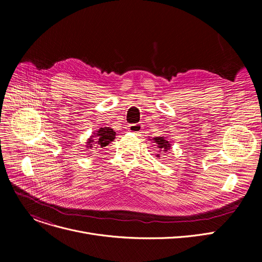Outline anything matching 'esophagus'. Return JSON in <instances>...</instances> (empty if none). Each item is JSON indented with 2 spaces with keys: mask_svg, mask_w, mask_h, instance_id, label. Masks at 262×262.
Instances as JSON below:
<instances>
[{
  "mask_svg": "<svg viewBox=\"0 0 262 262\" xmlns=\"http://www.w3.org/2000/svg\"><path fill=\"white\" fill-rule=\"evenodd\" d=\"M127 129L130 133H134L135 135L139 136L142 133V125H140V124H130V125H128Z\"/></svg>",
  "mask_w": 262,
  "mask_h": 262,
  "instance_id": "34e87169",
  "label": "esophagus"
}]
</instances>
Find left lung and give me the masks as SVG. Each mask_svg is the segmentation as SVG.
I'll return each instance as SVG.
<instances>
[{
	"mask_svg": "<svg viewBox=\"0 0 262 262\" xmlns=\"http://www.w3.org/2000/svg\"><path fill=\"white\" fill-rule=\"evenodd\" d=\"M152 141L155 143L154 145H156V147L158 149V153H161V154L169 152L170 147L172 145L170 143V141H168L167 138H164V137H155V138L152 139ZM156 156L160 157V154H157Z\"/></svg>",
	"mask_w": 262,
	"mask_h": 262,
	"instance_id": "obj_1",
	"label": "left lung"
}]
</instances>
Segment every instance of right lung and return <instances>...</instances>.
I'll return each mask as SVG.
<instances>
[{
    "mask_svg": "<svg viewBox=\"0 0 262 262\" xmlns=\"http://www.w3.org/2000/svg\"><path fill=\"white\" fill-rule=\"evenodd\" d=\"M116 138V132L110 127H101L99 130L93 133L87 140V149H100L107 146ZM91 154V153H90Z\"/></svg>",
    "mask_w": 262,
    "mask_h": 262,
    "instance_id": "add662e5",
    "label": "right lung"
}]
</instances>
